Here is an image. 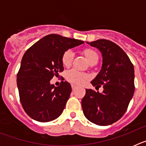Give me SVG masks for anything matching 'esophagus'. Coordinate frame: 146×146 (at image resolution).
I'll list each match as a JSON object with an SVG mask.
<instances>
[{"label": "esophagus", "instance_id": "obj_1", "mask_svg": "<svg viewBox=\"0 0 146 146\" xmlns=\"http://www.w3.org/2000/svg\"><path fill=\"white\" fill-rule=\"evenodd\" d=\"M76 88H77V86H74V84H72V90H73V91H74V90H75Z\"/></svg>", "mask_w": 146, "mask_h": 146}]
</instances>
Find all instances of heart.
<instances>
[{
    "instance_id": "1",
    "label": "heart",
    "mask_w": 146,
    "mask_h": 146,
    "mask_svg": "<svg viewBox=\"0 0 146 146\" xmlns=\"http://www.w3.org/2000/svg\"><path fill=\"white\" fill-rule=\"evenodd\" d=\"M86 58L89 63L95 60H98V54L96 51L92 49H86L83 51ZM74 58V52L71 50H67L64 52L62 56V64L64 66L68 67L72 64V62ZM66 79L69 82H72V84L80 86L84 84L85 82L89 79L88 74L79 72L76 69H71L66 73Z\"/></svg>"
}]
</instances>
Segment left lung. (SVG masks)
Returning a JSON list of instances; mask_svg holds the SVG:
<instances>
[{"mask_svg":"<svg viewBox=\"0 0 146 146\" xmlns=\"http://www.w3.org/2000/svg\"><path fill=\"white\" fill-rule=\"evenodd\" d=\"M88 44L99 49L102 65L99 74L91 82L102 86V93L86 89L82 99V111L88 121L99 126L116 122L126 113L135 92V70L128 55L114 42L99 39Z\"/></svg>","mask_w":146,"mask_h":146,"instance_id":"left-lung-1","label":"left lung"}]
</instances>
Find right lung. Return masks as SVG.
<instances>
[{"instance_id":"1","label":"right lung","mask_w":146,"mask_h":146,"mask_svg":"<svg viewBox=\"0 0 146 146\" xmlns=\"http://www.w3.org/2000/svg\"><path fill=\"white\" fill-rule=\"evenodd\" d=\"M83 43L81 40L50 34L25 52L17 75V84L22 106L33 120L48 122L63 113L72 92L71 85L62 81L55 87L50 84V80L64 71V52Z\"/></svg>"}]
</instances>
